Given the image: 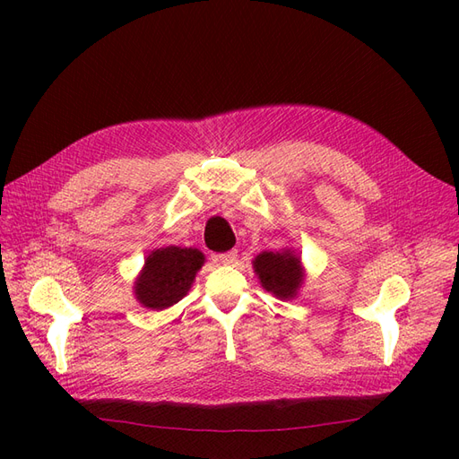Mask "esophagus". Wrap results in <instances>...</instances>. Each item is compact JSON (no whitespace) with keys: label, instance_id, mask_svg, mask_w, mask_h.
I'll return each instance as SVG.
<instances>
[{"label":"esophagus","instance_id":"esophagus-1","mask_svg":"<svg viewBox=\"0 0 459 459\" xmlns=\"http://www.w3.org/2000/svg\"><path fill=\"white\" fill-rule=\"evenodd\" d=\"M218 260L224 264V266H231V264L238 260V251H230V253H224V255H220L218 256Z\"/></svg>","mask_w":459,"mask_h":459}]
</instances>
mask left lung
Listing matches in <instances>:
<instances>
[{
  "label": "left lung",
  "instance_id": "1",
  "mask_svg": "<svg viewBox=\"0 0 459 459\" xmlns=\"http://www.w3.org/2000/svg\"><path fill=\"white\" fill-rule=\"evenodd\" d=\"M253 270L262 289H266L275 299H297L302 283L307 281V272L297 248L285 247L281 251H264L253 258Z\"/></svg>",
  "mask_w": 459,
  "mask_h": 459
}]
</instances>
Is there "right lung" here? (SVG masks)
Returning <instances> with one entry per match:
<instances>
[{
    "instance_id": "right-lung-1",
    "label": "right lung",
    "mask_w": 459,
    "mask_h": 459,
    "mask_svg": "<svg viewBox=\"0 0 459 459\" xmlns=\"http://www.w3.org/2000/svg\"><path fill=\"white\" fill-rule=\"evenodd\" d=\"M204 255L193 247H160L147 255L134 281V297L149 310H166L182 300L203 268Z\"/></svg>"
}]
</instances>
